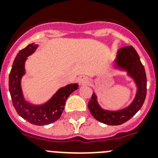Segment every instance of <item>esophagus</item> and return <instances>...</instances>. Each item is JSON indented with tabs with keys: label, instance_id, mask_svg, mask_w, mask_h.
<instances>
[{
	"label": "esophagus",
	"instance_id": "esophagus-1",
	"mask_svg": "<svg viewBox=\"0 0 158 158\" xmlns=\"http://www.w3.org/2000/svg\"><path fill=\"white\" fill-rule=\"evenodd\" d=\"M78 81H79V84L83 85V84H89V78H88L87 76H85V75H82V76L79 77V79H78Z\"/></svg>",
	"mask_w": 158,
	"mask_h": 158
}]
</instances>
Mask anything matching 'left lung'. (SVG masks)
Segmentation results:
<instances>
[{"mask_svg": "<svg viewBox=\"0 0 158 158\" xmlns=\"http://www.w3.org/2000/svg\"><path fill=\"white\" fill-rule=\"evenodd\" d=\"M116 64L119 67L125 69L135 79L138 90L132 103L128 107L116 111L102 109L97 102L96 95H92L88 104L90 112L96 120L109 125H121L131 119L142 107L147 94V78L144 67L135 48L131 46L120 48L116 56Z\"/></svg>", "mask_w": 158, "mask_h": 158, "instance_id": "left-lung-1", "label": "left lung"}]
</instances>
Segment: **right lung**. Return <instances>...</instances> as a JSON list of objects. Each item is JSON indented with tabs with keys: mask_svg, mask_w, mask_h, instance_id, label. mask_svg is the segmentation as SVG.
<instances>
[{
	"mask_svg": "<svg viewBox=\"0 0 158 158\" xmlns=\"http://www.w3.org/2000/svg\"><path fill=\"white\" fill-rule=\"evenodd\" d=\"M37 48L38 45L33 43L19 52L9 76V90L14 107L21 117L33 125H46L55 122L60 117L66 99L79 88V85L77 84H69L61 88L43 105L35 106L27 102L22 94L20 80L25 72L24 62L27 56L34 52Z\"/></svg>",
	"mask_w": 158,
	"mask_h": 158,
	"instance_id": "obj_1",
	"label": "right lung"
}]
</instances>
